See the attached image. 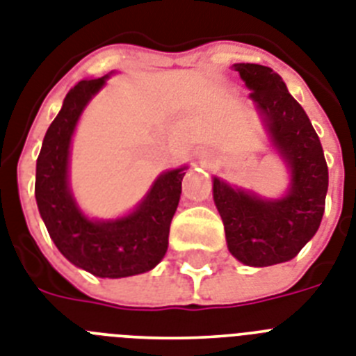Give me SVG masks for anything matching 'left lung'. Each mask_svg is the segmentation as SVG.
Segmentation results:
<instances>
[{
	"mask_svg": "<svg viewBox=\"0 0 356 356\" xmlns=\"http://www.w3.org/2000/svg\"><path fill=\"white\" fill-rule=\"evenodd\" d=\"M261 110L273 145L291 168L284 199L262 201L213 179V201L232 255L246 266L291 261L321 226L327 192V164L321 139L282 77L255 63L234 65Z\"/></svg>",
	"mask_w": 356,
	"mask_h": 356,
	"instance_id": "8db88e82",
	"label": "left lung"
}]
</instances>
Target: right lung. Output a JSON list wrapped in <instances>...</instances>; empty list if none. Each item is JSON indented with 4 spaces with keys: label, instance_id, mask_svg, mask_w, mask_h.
Returning <instances> with one entry per match:
<instances>
[{
    "label": "right lung",
    "instance_id": "1",
    "mask_svg": "<svg viewBox=\"0 0 356 356\" xmlns=\"http://www.w3.org/2000/svg\"><path fill=\"white\" fill-rule=\"evenodd\" d=\"M104 79L106 76L81 79L63 101L35 164V201L54 244L72 264L95 277L119 279L145 273L164 257L184 172L163 173L139 208L122 219L94 222L77 210L67 181L70 137Z\"/></svg>",
    "mask_w": 356,
    "mask_h": 356
}]
</instances>
